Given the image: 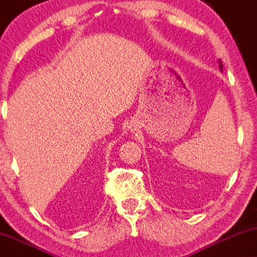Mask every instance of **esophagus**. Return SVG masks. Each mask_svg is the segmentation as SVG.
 I'll use <instances>...</instances> for the list:
<instances>
[{"label": "esophagus", "instance_id": "34e87169", "mask_svg": "<svg viewBox=\"0 0 257 257\" xmlns=\"http://www.w3.org/2000/svg\"><path fill=\"white\" fill-rule=\"evenodd\" d=\"M131 130H137L136 125H131Z\"/></svg>", "mask_w": 257, "mask_h": 257}]
</instances>
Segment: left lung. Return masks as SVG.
I'll use <instances>...</instances> for the list:
<instances>
[{
    "label": "left lung",
    "instance_id": "8db88e82",
    "mask_svg": "<svg viewBox=\"0 0 257 257\" xmlns=\"http://www.w3.org/2000/svg\"><path fill=\"white\" fill-rule=\"evenodd\" d=\"M220 66H221V69H222V62L220 60Z\"/></svg>",
    "mask_w": 257,
    "mask_h": 257
}]
</instances>
